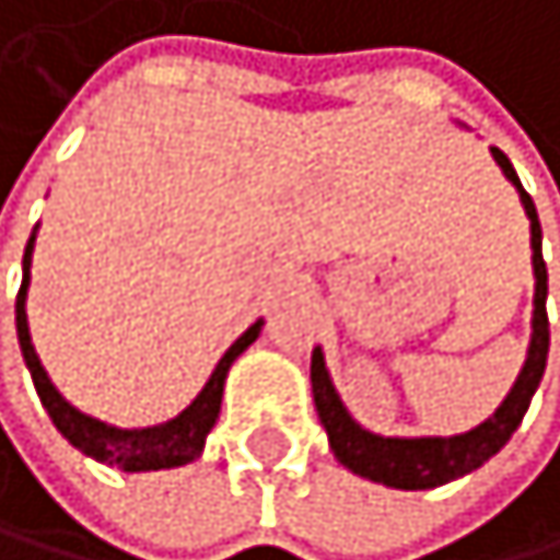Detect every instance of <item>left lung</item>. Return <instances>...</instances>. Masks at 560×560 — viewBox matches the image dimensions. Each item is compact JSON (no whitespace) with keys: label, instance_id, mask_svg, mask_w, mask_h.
<instances>
[{"label":"left lung","instance_id":"8db88e82","mask_svg":"<svg viewBox=\"0 0 560 560\" xmlns=\"http://www.w3.org/2000/svg\"><path fill=\"white\" fill-rule=\"evenodd\" d=\"M495 164L502 167L516 192L520 202L527 209L530 220V247H534V319H530V348H527V361L520 368V378L513 382L510 396L502 399V406L492 412L486 423H478L468 433H457V438H378V433L364 430L351 420V412L343 409L337 388L330 382L327 361H323V351H313V364H310V378H313V402L319 412V423L327 427L330 438V451L334 457L351 468L361 478H372V482H382L388 489H438L447 486L454 478H462L475 468H482L492 454H499V447L513 438V430L520 427L523 412H527L537 385L544 378V364H547V348H551V330H547V265L540 254V220H537V206L527 196V188L520 185L510 158L499 148H492Z\"/></svg>","mask_w":560,"mask_h":560}]
</instances>
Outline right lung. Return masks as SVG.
Wrapping results in <instances>:
<instances>
[{
    "instance_id": "1",
    "label": "right lung",
    "mask_w": 560,
    "mask_h": 560,
    "mask_svg": "<svg viewBox=\"0 0 560 560\" xmlns=\"http://www.w3.org/2000/svg\"><path fill=\"white\" fill-rule=\"evenodd\" d=\"M33 241H37V230L30 233L26 250H23V285H20V295H16V337H20L23 361L30 368V378H33V385H37V396H40L44 409L50 412L54 427H58L68 438V444H74L82 454L95 457V462H103V465L122 468V471H158V468H182L188 462H196V457L202 454V447H206V433L212 430V423H217V417H220L223 382H226L230 364L257 340V334H261V327H265V319L250 323V327L230 343V351L220 358L217 368H212V375L202 385V393L188 402L175 420L158 423V427H140V430L109 427L103 420L78 412L58 393V388H54V382L47 378L37 351H33L30 323H26V289H30Z\"/></svg>"
}]
</instances>
